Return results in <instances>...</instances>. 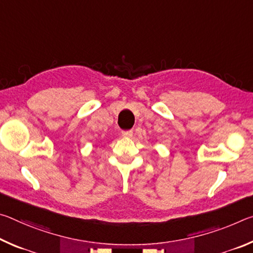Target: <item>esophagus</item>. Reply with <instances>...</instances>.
Listing matches in <instances>:
<instances>
[{
  "instance_id": "esophagus-1",
  "label": "esophagus",
  "mask_w": 253,
  "mask_h": 253,
  "mask_svg": "<svg viewBox=\"0 0 253 253\" xmlns=\"http://www.w3.org/2000/svg\"><path fill=\"white\" fill-rule=\"evenodd\" d=\"M122 135L124 137H126V138H130V137L132 136V131L131 130H124V131H122Z\"/></svg>"
}]
</instances>
